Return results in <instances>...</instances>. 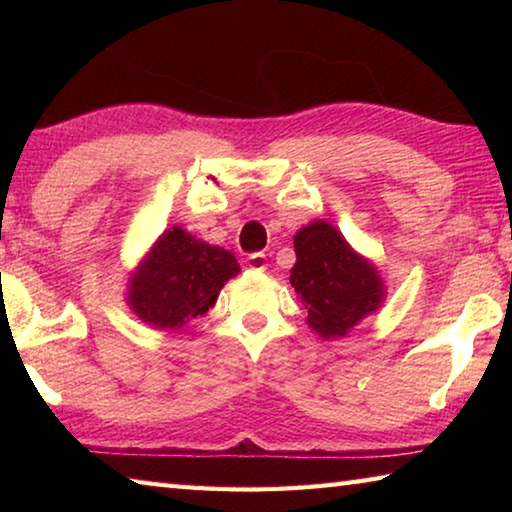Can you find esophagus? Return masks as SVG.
I'll return each instance as SVG.
<instances>
[{
    "mask_svg": "<svg viewBox=\"0 0 512 512\" xmlns=\"http://www.w3.org/2000/svg\"><path fill=\"white\" fill-rule=\"evenodd\" d=\"M248 268H255V271H264L266 268V255L264 253H250L246 257Z\"/></svg>",
    "mask_w": 512,
    "mask_h": 512,
    "instance_id": "34e87169",
    "label": "esophagus"
}]
</instances>
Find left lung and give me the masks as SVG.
<instances>
[{"mask_svg": "<svg viewBox=\"0 0 512 512\" xmlns=\"http://www.w3.org/2000/svg\"><path fill=\"white\" fill-rule=\"evenodd\" d=\"M291 287L305 302L307 323L320 336H345L379 307L384 291L375 268L354 253L325 221L302 228L296 239Z\"/></svg>", "mask_w": 512, "mask_h": 512, "instance_id": "1", "label": "left lung"}]
</instances>
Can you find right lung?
I'll return each instance as SVG.
<instances>
[{"instance_id":"obj_1","label":"right lung","mask_w":512,"mask_h":512,"mask_svg":"<svg viewBox=\"0 0 512 512\" xmlns=\"http://www.w3.org/2000/svg\"><path fill=\"white\" fill-rule=\"evenodd\" d=\"M239 273L237 259L219 246L196 241L189 232L167 230L131 280L128 305L144 323L183 327L210 309L223 284Z\"/></svg>"}]
</instances>
